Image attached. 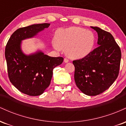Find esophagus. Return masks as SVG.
<instances>
[{"instance_id":"obj_1","label":"esophagus","mask_w":126,"mask_h":126,"mask_svg":"<svg viewBox=\"0 0 126 126\" xmlns=\"http://www.w3.org/2000/svg\"><path fill=\"white\" fill-rule=\"evenodd\" d=\"M64 63H68L69 62V60L67 58H64Z\"/></svg>"}]
</instances>
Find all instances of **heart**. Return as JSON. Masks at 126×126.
Listing matches in <instances>:
<instances>
[{"mask_svg": "<svg viewBox=\"0 0 126 126\" xmlns=\"http://www.w3.org/2000/svg\"><path fill=\"white\" fill-rule=\"evenodd\" d=\"M53 47L57 51L66 50L69 58L79 59L88 56L95 44L93 32L79 27L61 28L56 32Z\"/></svg>", "mask_w": 126, "mask_h": 126, "instance_id": "heart-1", "label": "heart"}]
</instances>
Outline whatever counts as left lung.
<instances>
[{
  "label": "left lung",
  "mask_w": 126,
  "mask_h": 126,
  "mask_svg": "<svg viewBox=\"0 0 126 126\" xmlns=\"http://www.w3.org/2000/svg\"><path fill=\"white\" fill-rule=\"evenodd\" d=\"M98 34V46L88 56L73 60L76 86L85 95L95 96L108 89L118 77L121 53L110 32L91 27Z\"/></svg>",
  "instance_id": "1"
}]
</instances>
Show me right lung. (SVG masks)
I'll list each match as a JSON object with an SVG mask.
<instances>
[{
  "label": "right lung",
  "mask_w": 126,
  "mask_h": 126,
  "mask_svg": "<svg viewBox=\"0 0 126 126\" xmlns=\"http://www.w3.org/2000/svg\"><path fill=\"white\" fill-rule=\"evenodd\" d=\"M50 24H34L19 28L10 37L5 48V58L9 80L15 87L30 96L41 95L50 84L53 69L63 62L41 50L29 55L21 48L22 41L33 38Z\"/></svg>",
  "instance_id": "1"
}]
</instances>
